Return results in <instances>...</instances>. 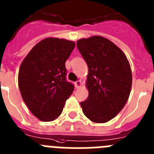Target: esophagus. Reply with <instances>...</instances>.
<instances>
[{"mask_svg":"<svg viewBox=\"0 0 154 154\" xmlns=\"http://www.w3.org/2000/svg\"><path fill=\"white\" fill-rule=\"evenodd\" d=\"M74 84H75V87H77V88H79V87H80V85H81V81H80V80H77V81H76L75 83H74Z\"/></svg>","mask_w":154,"mask_h":154,"instance_id":"34e87169","label":"esophagus"}]
</instances>
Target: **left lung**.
I'll return each mask as SVG.
<instances>
[{
	"label": "left lung",
	"instance_id": "8db88e82",
	"mask_svg": "<svg viewBox=\"0 0 154 154\" xmlns=\"http://www.w3.org/2000/svg\"><path fill=\"white\" fill-rule=\"evenodd\" d=\"M77 46L89 68V96L80 103L83 112L93 122H107L128 101L132 84L130 64L124 52L104 37L82 38Z\"/></svg>",
	"mask_w": 154,
	"mask_h": 154
}]
</instances>
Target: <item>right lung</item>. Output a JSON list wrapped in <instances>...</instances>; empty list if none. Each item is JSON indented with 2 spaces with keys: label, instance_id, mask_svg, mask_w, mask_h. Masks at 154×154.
Returning <instances> with one entry per match:
<instances>
[{
  "label": "right lung",
  "instance_id": "1",
  "mask_svg": "<svg viewBox=\"0 0 154 154\" xmlns=\"http://www.w3.org/2000/svg\"><path fill=\"white\" fill-rule=\"evenodd\" d=\"M75 47L66 39L47 38L37 43L20 67L18 84L29 109L42 122L61 114L74 86L66 80L65 62Z\"/></svg>",
  "mask_w": 154,
  "mask_h": 154
}]
</instances>
